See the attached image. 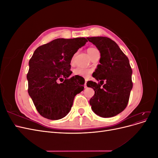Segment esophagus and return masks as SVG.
Returning a JSON list of instances; mask_svg holds the SVG:
<instances>
[{"instance_id": "1", "label": "esophagus", "mask_w": 158, "mask_h": 158, "mask_svg": "<svg viewBox=\"0 0 158 158\" xmlns=\"http://www.w3.org/2000/svg\"><path fill=\"white\" fill-rule=\"evenodd\" d=\"M86 83H87V82H86V80H85V83H84V88H87V85H86Z\"/></svg>"}]
</instances>
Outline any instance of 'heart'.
I'll list each match as a JSON object with an SVG mask.
<instances>
[{
	"instance_id": "heart-1",
	"label": "heart",
	"mask_w": 158,
	"mask_h": 158,
	"mask_svg": "<svg viewBox=\"0 0 158 158\" xmlns=\"http://www.w3.org/2000/svg\"><path fill=\"white\" fill-rule=\"evenodd\" d=\"M87 52L91 58V57H92L95 53H97V52H99L96 48H95V47H89V48H88L87 49ZM73 60H74V56L72 58V60H71L72 63L73 62ZM92 70L91 69L78 67V68L74 69L73 74L75 76H81V77H83V78H88V76L90 75V74L92 73Z\"/></svg>"
}]
</instances>
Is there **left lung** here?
Listing matches in <instances>:
<instances>
[{"label": "left lung", "instance_id": "left-lung-1", "mask_svg": "<svg viewBox=\"0 0 158 158\" xmlns=\"http://www.w3.org/2000/svg\"><path fill=\"white\" fill-rule=\"evenodd\" d=\"M87 39L96 46L101 54L100 64L93 73L100 83L87 82V86L95 91L89 104L98 115L112 117L121 113L128 105L133 85L131 66L128 57L110 38L92 37Z\"/></svg>", "mask_w": 158, "mask_h": 158}]
</instances>
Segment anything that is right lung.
I'll return each instance as SVG.
<instances>
[{"mask_svg": "<svg viewBox=\"0 0 158 158\" xmlns=\"http://www.w3.org/2000/svg\"><path fill=\"white\" fill-rule=\"evenodd\" d=\"M87 41L84 37L59 38L40 46L33 52L27 74L28 94L42 117L50 120L64 117L76 95L84 90V83L78 84L79 76L69 77L72 58ZM59 80L64 82L59 83Z\"/></svg>", "mask_w": 158, "mask_h": 158, "instance_id": "add662e5", "label": "right lung"}]
</instances>
